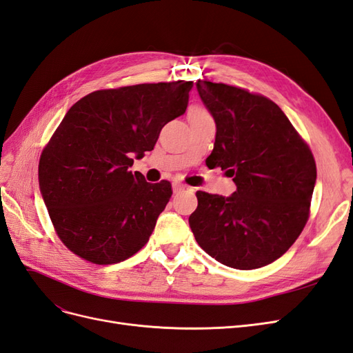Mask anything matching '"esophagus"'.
I'll use <instances>...</instances> for the list:
<instances>
[{
    "label": "esophagus",
    "mask_w": 353,
    "mask_h": 353,
    "mask_svg": "<svg viewBox=\"0 0 353 353\" xmlns=\"http://www.w3.org/2000/svg\"><path fill=\"white\" fill-rule=\"evenodd\" d=\"M187 187L184 185V184H181V183H174L172 184V191H174V193L176 194V193H179V191H183V190H185Z\"/></svg>",
    "instance_id": "obj_1"
}]
</instances>
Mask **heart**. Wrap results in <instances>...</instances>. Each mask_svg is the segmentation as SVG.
Listing matches in <instances>:
<instances>
[{
    "label": "heart",
    "instance_id": "1",
    "mask_svg": "<svg viewBox=\"0 0 353 353\" xmlns=\"http://www.w3.org/2000/svg\"><path fill=\"white\" fill-rule=\"evenodd\" d=\"M191 114H208V112L203 108H199V105H194V108H191L188 112V116Z\"/></svg>",
    "mask_w": 353,
    "mask_h": 353
}]
</instances>
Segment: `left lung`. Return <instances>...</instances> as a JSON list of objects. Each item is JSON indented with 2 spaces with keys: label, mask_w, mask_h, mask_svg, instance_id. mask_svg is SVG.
I'll return each instance as SVG.
<instances>
[{
  "label": "left lung",
  "mask_w": 353,
  "mask_h": 353,
  "mask_svg": "<svg viewBox=\"0 0 353 353\" xmlns=\"http://www.w3.org/2000/svg\"><path fill=\"white\" fill-rule=\"evenodd\" d=\"M196 87L216 125L206 165L225 170L237 190L228 197L197 191L190 228L222 265H270L292 248L307 221L314 156L274 101L225 83L199 79Z\"/></svg>",
  "instance_id": "1"
}]
</instances>
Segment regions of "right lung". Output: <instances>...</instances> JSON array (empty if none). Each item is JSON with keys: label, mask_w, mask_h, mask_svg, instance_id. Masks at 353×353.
<instances>
[{"label": "right lung", "mask_w": 353, "mask_h": 353, "mask_svg": "<svg viewBox=\"0 0 353 353\" xmlns=\"http://www.w3.org/2000/svg\"><path fill=\"white\" fill-rule=\"evenodd\" d=\"M191 81L94 91L63 117L39 159V190L57 236L82 259L112 265L150 239L169 181L131 172L162 128L184 114Z\"/></svg>", "instance_id": "right-lung-1"}]
</instances>
